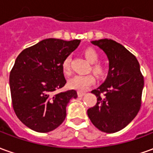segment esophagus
Here are the masks:
<instances>
[{"label": "esophagus", "instance_id": "1", "mask_svg": "<svg viewBox=\"0 0 153 153\" xmlns=\"http://www.w3.org/2000/svg\"><path fill=\"white\" fill-rule=\"evenodd\" d=\"M85 95V93H82V92H78V97H82Z\"/></svg>", "mask_w": 153, "mask_h": 153}]
</instances>
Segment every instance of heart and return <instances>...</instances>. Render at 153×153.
Wrapping results in <instances>:
<instances>
[{
    "label": "heart",
    "mask_w": 153,
    "mask_h": 153,
    "mask_svg": "<svg viewBox=\"0 0 153 153\" xmlns=\"http://www.w3.org/2000/svg\"><path fill=\"white\" fill-rule=\"evenodd\" d=\"M83 55L90 63H94L92 66V70L97 75L101 76L104 74V67L99 63H95L99 59V56L93 48H87L83 51ZM62 70L65 74L69 75L71 73L70 69V57H65L61 64ZM95 83V77L93 74H78L71 78L68 81V86L71 89H74L79 92H84L89 88Z\"/></svg>",
    "instance_id": "heart-1"
}]
</instances>
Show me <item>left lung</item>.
<instances>
[{
	"instance_id": "left-lung-1",
	"label": "left lung",
	"mask_w": 153,
	"mask_h": 153,
	"mask_svg": "<svg viewBox=\"0 0 153 153\" xmlns=\"http://www.w3.org/2000/svg\"><path fill=\"white\" fill-rule=\"evenodd\" d=\"M91 42L106 54L109 70L105 82L91 92L97 102L88 110V115L99 130L115 133L127 126L139 111L143 76L136 57L121 44L107 38Z\"/></svg>"
}]
</instances>
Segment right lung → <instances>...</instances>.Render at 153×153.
Instances as JSON below:
<instances>
[{"label": "right lung", "mask_w": 153, "mask_h": 153, "mask_svg": "<svg viewBox=\"0 0 153 153\" xmlns=\"http://www.w3.org/2000/svg\"><path fill=\"white\" fill-rule=\"evenodd\" d=\"M80 40L48 38L26 48L10 74L13 108L20 121L39 133L54 130L66 116V106L77 98L75 90L55 94L66 83L61 64Z\"/></svg>", "instance_id": "obj_1"}]
</instances>
